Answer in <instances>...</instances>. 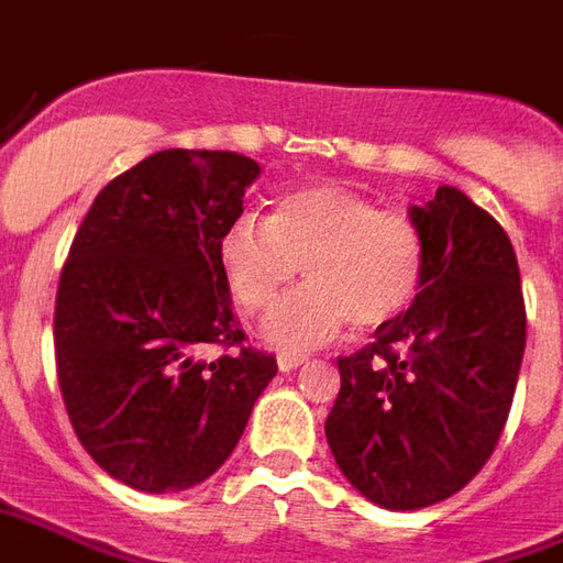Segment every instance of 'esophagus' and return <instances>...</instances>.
<instances>
[{
  "label": "esophagus",
  "instance_id": "34e87169",
  "mask_svg": "<svg viewBox=\"0 0 563 563\" xmlns=\"http://www.w3.org/2000/svg\"><path fill=\"white\" fill-rule=\"evenodd\" d=\"M306 363V356L302 354H278V368L282 372H294V368H299Z\"/></svg>",
  "mask_w": 563,
  "mask_h": 563
}]
</instances>
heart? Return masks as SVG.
I'll list each match as a JSON object with an SVG mask.
<instances>
[{"instance_id": "1", "label": "heart", "mask_w": 563, "mask_h": 563, "mask_svg": "<svg viewBox=\"0 0 563 563\" xmlns=\"http://www.w3.org/2000/svg\"><path fill=\"white\" fill-rule=\"evenodd\" d=\"M221 269L249 318L276 309L302 269L309 285L273 314L266 342L309 351L351 321L377 330L401 318L426 285L429 249L411 216L380 209L354 188L311 186L282 197L269 219L233 221Z\"/></svg>"}]
</instances>
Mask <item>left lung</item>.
<instances>
[{"label": "left lung", "mask_w": 563, "mask_h": 563, "mask_svg": "<svg viewBox=\"0 0 563 563\" xmlns=\"http://www.w3.org/2000/svg\"><path fill=\"white\" fill-rule=\"evenodd\" d=\"M429 249L411 309L356 354L327 444L356 492L420 510L465 489L489 462L525 354V299L510 236L459 188L408 209Z\"/></svg>", "instance_id": "1"}]
</instances>
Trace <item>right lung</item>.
Masks as SVG:
<instances>
[{"mask_svg": "<svg viewBox=\"0 0 563 563\" xmlns=\"http://www.w3.org/2000/svg\"><path fill=\"white\" fill-rule=\"evenodd\" d=\"M261 167L240 152L162 150L110 179L56 290V375L80 444L137 492L212 477L276 377L240 347L221 240ZM209 343L236 346L209 364Z\"/></svg>", "mask_w": 563, "mask_h": 563, "instance_id": "1", "label": "right lung"}]
</instances>
